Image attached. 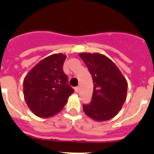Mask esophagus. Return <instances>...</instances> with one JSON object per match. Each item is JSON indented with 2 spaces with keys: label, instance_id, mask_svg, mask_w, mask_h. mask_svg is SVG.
<instances>
[{
  "label": "esophagus",
  "instance_id": "1",
  "mask_svg": "<svg viewBox=\"0 0 154 154\" xmlns=\"http://www.w3.org/2000/svg\"><path fill=\"white\" fill-rule=\"evenodd\" d=\"M75 91L76 92H78L79 91V86H76V87H75Z\"/></svg>",
  "mask_w": 154,
  "mask_h": 154
}]
</instances>
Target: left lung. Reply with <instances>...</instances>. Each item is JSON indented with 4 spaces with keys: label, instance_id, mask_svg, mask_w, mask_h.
Wrapping results in <instances>:
<instances>
[{
    "label": "left lung",
    "instance_id": "left-lung-1",
    "mask_svg": "<svg viewBox=\"0 0 154 154\" xmlns=\"http://www.w3.org/2000/svg\"><path fill=\"white\" fill-rule=\"evenodd\" d=\"M80 58L89 69L93 81V93L89 104H83L88 116L106 121L116 116L126 98L127 82L116 65L101 54L81 53Z\"/></svg>",
    "mask_w": 154,
    "mask_h": 154
}]
</instances>
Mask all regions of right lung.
<instances>
[{"mask_svg":"<svg viewBox=\"0 0 154 154\" xmlns=\"http://www.w3.org/2000/svg\"><path fill=\"white\" fill-rule=\"evenodd\" d=\"M65 58L62 54L50 55L35 65L24 79L25 102L39 117H51L60 112L74 92L63 71Z\"/></svg>","mask_w":154,"mask_h":154,"instance_id":"right-lung-1","label":"right lung"}]
</instances>
